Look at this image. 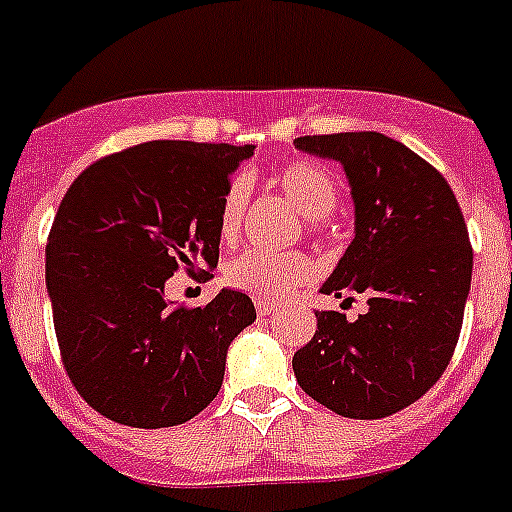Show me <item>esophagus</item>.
<instances>
[{
  "label": "esophagus",
  "mask_w": 512,
  "mask_h": 512,
  "mask_svg": "<svg viewBox=\"0 0 512 512\" xmlns=\"http://www.w3.org/2000/svg\"><path fill=\"white\" fill-rule=\"evenodd\" d=\"M276 307H278V304L270 302V299H257V302H255V309H257V315H260V317L270 315V312H273Z\"/></svg>",
  "instance_id": "34e87169"
}]
</instances>
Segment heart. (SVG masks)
Masks as SVG:
<instances>
[{"label": "heart", "instance_id": "b5f03b06", "mask_svg": "<svg viewBox=\"0 0 512 512\" xmlns=\"http://www.w3.org/2000/svg\"><path fill=\"white\" fill-rule=\"evenodd\" d=\"M278 190L289 197L296 208L309 218L312 229L320 231L325 218L338 205V182L325 166L312 161L286 163L273 174ZM249 184L247 179H234L229 190L223 192L221 210H218V234L226 244H234L244 231V216H247ZM317 265L307 252H268V249H247L234 257L223 278L231 289L244 291L257 299H276L289 294L296 286L309 283L315 278Z\"/></svg>", "mask_w": 512, "mask_h": 512}]
</instances>
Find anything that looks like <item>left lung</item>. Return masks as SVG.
<instances>
[{
    "instance_id": "obj_1",
    "label": "left lung",
    "mask_w": 512,
    "mask_h": 512,
    "mask_svg": "<svg viewBox=\"0 0 512 512\" xmlns=\"http://www.w3.org/2000/svg\"><path fill=\"white\" fill-rule=\"evenodd\" d=\"M304 153L341 161L356 236L322 294L367 296L356 320L315 312L291 359L299 388L349 419H385L442 377L461 336L474 249L445 176L380 132L296 137Z\"/></svg>"
}]
</instances>
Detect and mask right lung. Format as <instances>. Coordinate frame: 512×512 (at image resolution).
<instances>
[{
  "mask_svg": "<svg viewBox=\"0 0 512 512\" xmlns=\"http://www.w3.org/2000/svg\"><path fill=\"white\" fill-rule=\"evenodd\" d=\"M252 150L140 143L90 163L62 197L46 244L59 356L111 422L176 427L221 390L226 349L255 322V304L223 289L203 307H174L163 289L179 270L208 278L218 265L223 192Z\"/></svg>",
  "mask_w": 512,
  "mask_h": 512,
  "instance_id": "right-lung-1",
  "label": "right lung"
}]
</instances>
